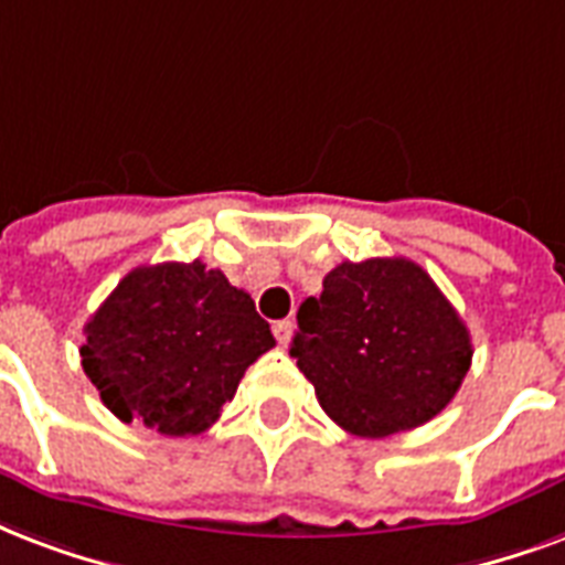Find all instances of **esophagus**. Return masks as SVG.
<instances>
[{"mask_svg": "<svg viewBox=\"0 0 565 565\" xmlns=\"http://www.w3.org/2000/svg\"><path fill=\"white\" fill-rule=\"evenodd\" d=\"M273 334H275V340L281 343V347H287V340H290V334H292V322L290 320H278L273 326Z\"/></svg>", "mask_w": 565, "mask_h": 565, "instance_id": "34e87169", "label": "esophagus"}]
</instances>
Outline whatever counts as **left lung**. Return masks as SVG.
Here are the masks:
<instances>
[{
	"mask_svg": "<svg viewBox=\"0 0 565 565\" xmlns=\"http://www.w3.org/2000/svg\"><path fill=\"white\" fill-rule=\"evenodd\" d=\"M290 355L322 412L361 438L433 420L471 367V334L436 281L406 257L343 260L301 301Z\"/></svg>",
	"mask_w": 565,
	"mask_h": 565,
	"instance_id": "1",
	"label": "left lung"
}]
</instances>
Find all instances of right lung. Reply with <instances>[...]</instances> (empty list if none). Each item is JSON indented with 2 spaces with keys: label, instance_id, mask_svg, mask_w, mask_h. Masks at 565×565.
<instances>
[{
  "label": "right lung",
  "instance_id": "add662e5",
  "mask_svg": "<svg viewBox=\"0 0 565 565\" xmlns=\"http://www.w3.org/2000/svg\"><path fill=\"white\" fill-rule=\"evenodd\" d=\"M273 347L252 296L192 260L120 278L85 322L79 355L118 420L183 438L218 420L248 364Z\"/></svg>",
  "mask_w": 565,
  "mask_h": 565
}]
</instances>
